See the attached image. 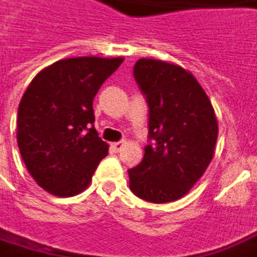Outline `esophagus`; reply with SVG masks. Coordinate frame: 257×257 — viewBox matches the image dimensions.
Masks as SVG:
<instances>
[{"instance_id":"obj_1","label":"esophagus","mask_w":257,"mask_h":257,"mask_svg":"<svg viewBox=\"0 0 257 257\" xmlns=\"http://www.w3.org/2000/svg\"><path fill=\"white\" fill-rule=\"evenodd\" d=\"M123 146H124V143H123V141H117V143H111L110 149H111L113 153H118L120 150L123 149Z\"/></svg>"}]
</instances>
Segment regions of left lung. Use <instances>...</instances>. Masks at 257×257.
<instances>
[{"label":"left lung","instance_id":"left-lung-1","mask_svg":"<svg viewBox=\"0 0 257 257\" xmlns=\"http://www.w3.org/2000/svg\"><path fill=\"white\" fill-rule=\"evenodd\" d=\"M134 80L149 106V144L128 170L134 195L154 204L184 197L213 157L218 121L197 79L177 65L140 59Z\"/></svg>","mask_w":257,"mask_h":257}]
</instances>
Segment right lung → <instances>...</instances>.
Instances as JSON below:
<instances>
[{"instance_id": "1", "label": "right lung", "mask_w": 257, "mask_h": 257, "mask_svg": "<svg viewBox=\"0 0 257 257\" xmlns=\"http://www.w3.org/2000/svg\"><path fill=\"white\" fill-rule=\"evenodd\" d=\"M123 58H70L39 72L18 107L17 140L39 187L73 197L92 181L108 146L94 128L93 99Z\"/></svg>"}]
</instances>
